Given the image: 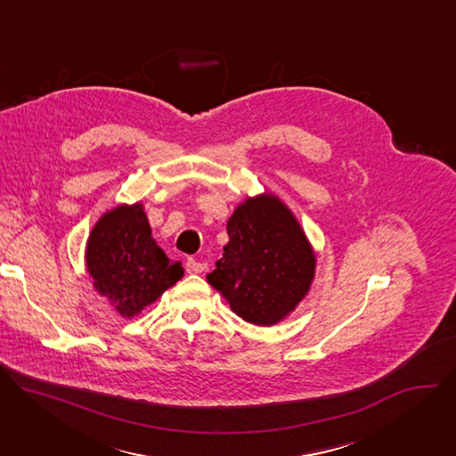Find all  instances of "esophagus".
I'll return each mask as SVG.
<instances>
[{
	"mask_svg": "<svg viewBox=\"0 0 456 456\" xmlns=\"http://www.w3.org/2000/svg\"><path fill=\"white\" fill-rule=\"evenodd\" d=\"M185 271L189 274H200V273L206 271V264L199 262V259H194V257H189L185 262Z\"/></svg>",
	"mask_w": 456,
	"mask_h": 456,
	"instance_id": "34e87169",
	"label": "esophagus"
}]
</instances>
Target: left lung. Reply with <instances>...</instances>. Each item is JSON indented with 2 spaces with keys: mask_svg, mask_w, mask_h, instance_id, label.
<instances>
[{
  "mask_svg": "<svg viewBox=\"0 0 456 456\" xmlns=\"http://www.w3.org/2000/svg\"><path fill=\"white\" fill-rule=\"evenodd\" d=\"M229 243L208 274L243 321L271 327L308 294L315 254L299 222L274 194L241 202L227 222Z\"/></svg>",
  "mask_w": 456,
  "mask_h": 456,
  "instance_id": "obj_1",
  "label": "left lung"
}]
</instances>
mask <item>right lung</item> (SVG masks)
I'll return each instance as SVG.
<instances>
[{"label":"right lung","mask_w":456,"mask_h":456,"mask_svg":"<svg viewBox=\"0 0 456 456\" xmlns=\"http://www.w3.org/2000/svg\"><path fill=\"white\" fill-rule=\"evenodd\" d=\"M86 269L122 317L137 315L183 276L182 264L153 240L142 204H122L99 218L86 243Z\"/></svg>","instance_id":"right-lung-1"}]
</instances>
